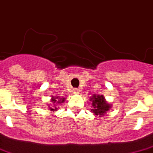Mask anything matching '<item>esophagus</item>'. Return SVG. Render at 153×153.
<instances>
[{
  "label": "esophagus",
  "instance_id": "1",
  "mask_svg": "<svg viewBox=\"0 0 153 153\" xmlns=\"http://www.w3.org/2000/svg\"><path fill=\"white\" fill-rule=\"evenodd\" d=\"M73 92L74 94H79L80 92V91L79 90V89H77V88H74V89L73 90Z\"/></svg>",
  "mask_w": 153,
  "mask_h": 153
}]
</instances>
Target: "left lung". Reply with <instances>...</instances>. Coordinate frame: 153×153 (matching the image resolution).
<instances>
[{"label": "left lung", "instance_id": "obj_1", "mask_svg": "<svg viewBox=\"0 0 153 153\" xmlns=\"http://www.w3.org/2000/svg\"><path fill=\"white\" fill-rule=\"evenodd\" d=\"M91 101V111L96 116L102 117L111 108V105L105 100V97L102 95H93L90 98Z\"/></svg>", "mask_w": 153, "mask_h": 153}]
</instances>
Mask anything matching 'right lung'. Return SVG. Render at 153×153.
<instances>
[{
    "instance_id": "right-lung-1",
    "label": "right lung",
    "mask_w": 153,
    "mask_h": 153,
    "mask_svg": "<svg viewBox=\"0 0 153 153\" xmlns=\"http://www.w3.org/2000/svg\"><path fill=\"white\" fill-rule=\"evenodd\" d=\"M65 98L64 97H59L58 96H56V97H52V99H51V104L48 105V108L50 109L51 111L55 112L57 110V108H56V105H58V104H62L65 101ZM54 105V106H53L52 105Z\"/></svg>"
}]
</instances>
